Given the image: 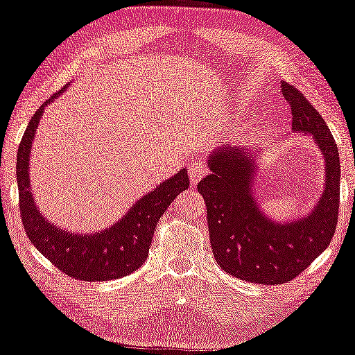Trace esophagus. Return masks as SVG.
I'll return each instance as SVG.
<instances>
[{
	"label": "esophagus",
	"instance_id": "34e87169",
	"mask_svg": "<svg viewBox=\"0 0 355 355\" xmlns=\"http://www.w3.org/2000/svg\"><path fill=\"white\" fill-rule=\"evenodd\" d=\"M208 173H210V168H208V165L205 164V162H193V164L189 166V177L193 185L198 180H202V178L207 177Z\"/></svg>",
	"mask_w": 355,
	"mask_h": 355
}]
</instances>
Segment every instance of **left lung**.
Returning a JSON list of instances; mask_svg holds the SVG:
<instances>
[{
  "label": "left lung",
  "instance_id": "obj_1",
  "mask_svg": "<svg viewBox=\"0 0 355 355\" xmlns=\"http://www.w3.org/2000/svg\"><path fill=\"white\" fill-rule=\"evenodd\" d=\"M293 114V129L313 134L326 160V187L304 218L272 223L253 198L254 155L238 147L210 153V175L196 185L207 205L216 263L234 277L258 284H283L297 277L329 246L339 220L340 164L334 137L304 94L281 85Z\"/></svg>",
  "mask_w": 355,
  "mask_h": 355
}]
</instances>
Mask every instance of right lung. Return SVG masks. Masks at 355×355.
Instances as JSON below:
<instances>
[{
    "label": "right lung",
    "instance_id": "right-lung-1",
    "mask_svg": "<svg viewBox=\"0 0 355 355\" xmlns=\"http://www.w3.org/2000/svg\"><path fill=\"white\" fill-rule=\"evenodd\" d=\"M61 91L53 94L46 104L55 99ZM44 105L36 110L31 122L28 123L16 159L19 211L29 241L59 271L76 279L109 281L130 275L147 259L153 232L160 216L173 202L175 196L190 187L187 170H180L140 198L129 213L109 230L92 234L62 232L42 218L29 191V152Z\"/></svg>",
    "mask_w": 355,
    "mask_h": 355
}]
</instances>
